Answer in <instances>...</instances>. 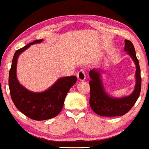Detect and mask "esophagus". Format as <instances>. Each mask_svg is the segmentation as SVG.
Masks as SVG:
<instances>
[{
  "instance_id": "esophagus-1",
  "label": "esophagus",
  "mask_w": 149,
  "mask_h": 149,
  "mask_svg": "<svg viewBox=\"0 0 149 149\" xmlns=\"http://www.w3.org/2000/svg\"><path fill=\"white\" fill-rule=\"evenodd\" d=\"M77 78L79 80H81V81H83V80H85V71H84L83 69H80L78 73H77Z\"/></svg>"
}]
</instances>
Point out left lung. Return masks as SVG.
<instances>
[{"instance_id":"8db88e82","label":"left lung","mask_w":149,"mask_h":149,"mask_svg":"<svg viewBox=\"0 0 149 149\" xmlns=\"http://www.w3.org/2000/svg\"><path fill=\"white\" fill-rule=\"evenodd\" d=\"M124 51L131 57L136 66L135 89L129 96L120 98L110 96L105 92L102 81L103 69H92L89 71V78L91 79L89 81V104L92 110L100 116H117L124 115L135 105L140 94L141 79L139 61L136 56L133 44L130 41L127 39H125Z\"/></svg>"}]
</instances>
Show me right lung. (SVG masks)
<instances>
[{"mask_svg": "<svg viewBox=\"0 0 149 149\" xmlns=\"http://www.w3.org/2000/svg\"><path fill=\"white\" fill-rule=\"evenodd\" d=\"M42 41L43 39L35 40L16 51L9 73V87L14 104L23 114L36 121L52 119L60 113L68 92L77 81L75 76L60 78L48 89L41 92H33L21 85L17 76L19 56L31 45Z\"/></svg>", "mask_w": 149, "mask_h": 149, "instance_id": "right-lung-1", "label": "right lung"}]
</instances>
